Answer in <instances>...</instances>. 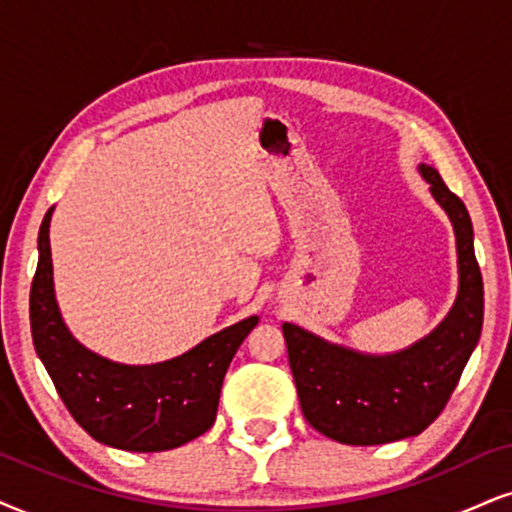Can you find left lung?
Here are the masks:
<instances>
[{
    "label": "left lung",
    "instance_id": "1",
    "mask_svg": "<svg viewBox=\"0 0 512 512\" xmlns=\"http://www.w3.org/2000/svg\"><path fill=\"white\" fill-rule=\"evenodd\" d=\"M418 170L456 234L458 295L446 319L394 354H364L283 323L304 418L340 444L373 446L420 435L444 411L482 333L484 286L470 215L435 167Z\"/></svg>",
    "mask_w": 512,
    "mask_h": 512
}]
</instances>
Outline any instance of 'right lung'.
Masks as SVG:
<instances>
[{"instance_id": "right-lung-1", "label": "right lung", "mask_w": 512, "mask_h": 512, "mask_svg": "<svg viewBox=\"0 0 512 512\" xmlns=\"http://www.w3.org/2000/svg\"><path fill=\"white\" fill-rule=\"evenodd\" d=\"M42 219L35 278L30 288V328L58 397L77 425L96 442L122 451L177 449L208 432L217 418L219 392L257 316L205 338L181 357L148 366H127L80 345L58 312L51 269L49 222Z\"/></svg>"}]
</instances>
